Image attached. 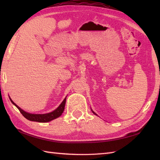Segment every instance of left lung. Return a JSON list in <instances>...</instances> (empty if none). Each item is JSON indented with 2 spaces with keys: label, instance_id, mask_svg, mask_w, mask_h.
Here are the masks:
<instances>
[{
  "label": "left lung",
  "instance_id": "left-lung-1",
  "mask_svg": "<svg viewBox=\"0 0 160 160\" xmlns=\"http://www.w3.org/2000/svg\"><path fill=\"white\" fill-rule=\"evenodd\" d=\"M92 112H93V113H94V114H96V113H94V112H93V111H92Z\"/></svg>",
  "mask_w": 160,
  "mask_h": 160
}]
</instances>
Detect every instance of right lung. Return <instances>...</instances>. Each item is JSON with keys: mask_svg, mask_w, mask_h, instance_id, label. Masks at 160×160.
<instances>
[{"mask_svg": "<svg viewBox=\"0 0 160 160\" xmlns=\"http://www.w3.org/2000/svg\"><path fill=\"white\" fill-rule=\"evenodd\" d=\"M9 99L11 100L12 102L18 108V110L20 111V113H21V114L26 119H28V120L30 121L38 122H47L60 117L63 113V111L64 110V107H65V103H66V98H64V100L62 101V102L60 104V106L58 107L56 110L51 112V113H46V114H32V113H29L28 112H25V111L21 109V108L17 106V105L13 102L11 98H9Z\"/></svg>", "mask_w": 160, "mask_h": 160, "instance_id": "right-lung-1", "label": "right lung"}]
</instances>
